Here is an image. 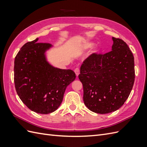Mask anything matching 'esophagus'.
<instances>
[{
  "mask_svg": "<svg viewBox=\"0 0 147 147\" xmlns=\"http://www.w3.org/2000/svg\"><path fill=\"white\" fill-rule=\"evenodd\" d=\"M74 72H75V74H76L77 76H78V75L80 74V69L78 67H77L74 70Z\"/></svg>",
  "mask_w": 147,
  "mask_h": 147,
  "instance_id": "34e87169",
  "label": "esophagus"
}]
</instances>
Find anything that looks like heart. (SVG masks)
Here are the masks:
<instances>
[{
  "label": "heart",
  "mask_w": 147,
  "mask_h": 147,
  "mask_svg": "<svg viewBox=\"0 0 147 147\" xmlns=\"http://www.w3.org/2000/svg\"><path fill=\"white\" fill-rule=\"evenodd\" d=\"M93 46V43L91 42H86L83 43L82 45V48L84 50H87V49L91 48Z\"/></svg>",
  "instance_id": "heart-1"
}]
</instances>
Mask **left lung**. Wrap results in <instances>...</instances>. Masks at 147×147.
Masks as SVG:
<instances>
[{
    "label": "left lung",
    "mask_w": 147,
    "mask_h": 147,
    "mask_svg": "<svg viewBox=\"0 0 147 147\" xmlns=\"http://www.w3.org/2000/svg\"><path fill=\"white\" fill-rule=\"evenodd\" d=\"M112 51L93 53L83 61L78 78L83 101L92 112L105 114L119 109L129 96L135 79L134 57L126 43L112 37Z\"/></svg>",
    "instance_id": "1"
}]
</instances>
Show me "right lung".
I'll return each instance as SVG.
<instances>
[{"label":"right lung","instance_id":"add662e5","mask_svg":"<svg viewBox=\"0 0 147 147\" xmlns=\"http://www.w3.org/2000/svg\"><path fill=\"white\" fill-rule=\"evenodd\" d=\"M37 40L25 43L15 57V86L20 99L30 110L48 114L59 107L67 86L76 75L72 70L49 64L45 52L51 45Z\"/></svg>","mask_w":147,"mask_h":147}]
</instances>
